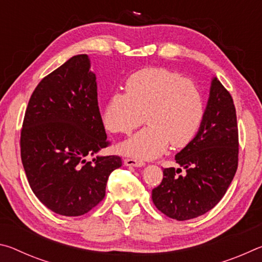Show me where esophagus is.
<instances>
[{
	"mask_svg": "<svg viewBox=\"0 0 262 262\" xmlns=\"http://www.w3.org/2000/svg\"><path fill=\"white\" fill-rule=\"evenodd\" d=\"M125 165L126 166H135V167H141V166H144V163L142 161H137V159L134 158H127L125 159Z\"/></svg>",
	"mask_w": 262,
	"mask_h": 262,
	"instance_id": "1",
	"label": "esophagus"
}]
</instances>
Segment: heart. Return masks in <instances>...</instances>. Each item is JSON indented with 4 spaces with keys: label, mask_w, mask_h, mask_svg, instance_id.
<instances>
[{
    "label": "heart",
    "mask_w": 262,
    "mask_h": 262,
    "mask_svg": "<svg viewBox=\"0 0 262 262\" xmlns=\"http://www.w3.org/2000/svg\"><path fill=\"white\" fill-rule=\"evenodd\" d=\"M148 126L119 145V151L152 159L168 144L181 148L194 139L205 117V101L193 82L164 68H147L127 79L125 94H115L101 114L105 128L129 134L143 122Z\"/></svg>",
    "instance_id": "obj_1"
}]
</instances>
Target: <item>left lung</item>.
I'll list each match as a JSON object with an SVG mask.
<instances>
[{"label": "left lung", "instance_id": "left-lung-1", "mask_svg": "<svg viewBox=\"0 0 262 262\" xmlns=\"http://www.w3.org/2000/svg\"><path fill=\"white\" fill-rule=\"evenodd\" d=\"M185 168L163 170V180L152 189L158 210L177 221L206 214L224 196L238 166V126L231 95L211 79L205 117L194 139L176 155Z\"/></svg>", "mask_w": 262, "mask_h": 262}]
</instances>
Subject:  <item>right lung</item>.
Returning a JSON list of instances; mask_svg holds the SVG:
<instances>
[{"instance_id": "add662e5", "label": "right lung", "mask_w": 262, "mask_h": 262, "mask_svg": "<svg viewBox=\"0 0 262 262\" xmlns=\"http://www.w3.org/2000/svg\"><path fill=\"white\" fill-rule=\"evenodd\" d=\"M86 54L75 55L34 89L20 133V156L31 189L48 209L81 216L103 200L119 156L108 145ZM88 157H94L88 161Z\"/></svg>"}]
</instances>
